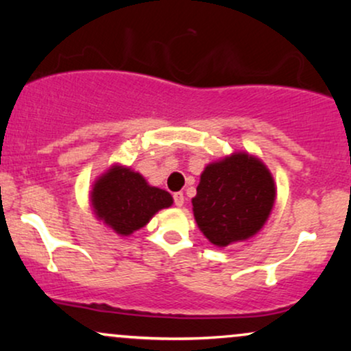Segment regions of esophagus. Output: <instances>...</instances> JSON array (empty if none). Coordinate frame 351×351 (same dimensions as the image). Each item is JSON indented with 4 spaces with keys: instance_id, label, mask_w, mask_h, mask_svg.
Masks as SVG:
<instances>
[{
    "instance_id": "1",
    "label": "esophagus",
    "mask_w": 351,
    "mask_h": 351,
    "mask_svg": "<svg viewBox=\"0 0 351 351\" xmlns=\"http://www.w3.org/2000/svg\"><path fill=\"white\" fill-rule=\"evenodd\" d=\"M173 201H175L176 206H183V203H184V196H183V193H181V191L173 193Z\"/></svg>"
}]
</instances>
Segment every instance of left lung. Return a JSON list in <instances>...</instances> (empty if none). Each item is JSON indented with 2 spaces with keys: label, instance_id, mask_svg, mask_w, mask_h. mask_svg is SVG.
<instances>
[{
  "label": "left lung",
  "instance_id": "1",
  "mask_svg": "<svg viewBox=\"0 0 351 351\" xmlns=\"http://www.w3.org/2000/svg\"><path fill=\"white\" fill-rule=\"evenodd\" d=\"M276 186L263 162L247 153L211 163L204 168L193 213L203 234L224 247L256 234L271 213Z\"/></svg>",
  "mask_w": 351,
  "mask_h": 351
}]
</instances>
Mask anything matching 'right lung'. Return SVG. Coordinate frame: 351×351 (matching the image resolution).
<instances>
[{
  "label": "right lung",
  "mask_w": 351,
  "mask_h": 351,
  "mask_svg": "<svg viewBox=\"0 0 351 351\" xmlns=\"http://www.w3.org/2000/svg\"><path fill=\"white\" fill-rule=\"evenodd\" d=\"M171 203L170 193L150 186L130 168H110L92 189L95 215L122 236L143 228L156 211L171 206Z\"/></svg>",
  "instance_id": "1"
}]
</instances>
